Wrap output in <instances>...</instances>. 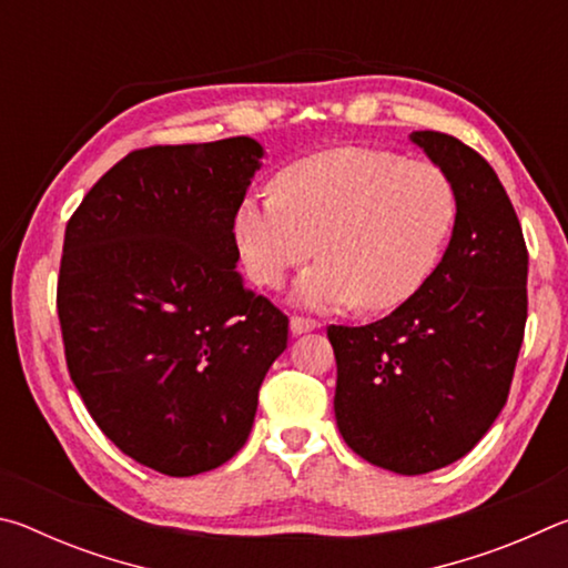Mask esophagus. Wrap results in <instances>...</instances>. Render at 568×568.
Masks as SVG:
<instances>
[{
  "label": "esophagus",
  "mask_w": 568,
  "mask_h": 568,
  "mask_svg": "<svg viewBox=\"0 0 568 568\" xmlns=\"http://www.w3.org/2000/svg\"><path fill=\"white\" fill-rule=\"evenodd\" d=\"M315 328H321L318 321H311V318H291V333L293 335H303V333H311Z\"/></svg>",
  "instance_id": "1"
}]
</instances>
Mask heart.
I'll use <instances>...</instances> for the list:
<instances>
[{"mask_svg":"<svg viewBox=\"0 0 568 568\" xmlns=\"http://www.w3.org/2000/svg\"><path fill=\"white\" fill-rule=\"evenodd\" d=\"M458 220V192L444 168L393 152L338 148L303 158L250 192L233 215V240L247 277L277 287L297 277L293 303L307 311L383 313L416 295L440 263Z\"/></svg>","mask_w":568,"mask_h":568,"instance_id":"b5f03b06","label":"heart"}]
</instances>
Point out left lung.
I'll return each instance as SVG.
<instances>
[{"label":"left lung","instance_id":"obj_1","mask_svg":"<svg viewBox=\"0 0 568 568\" xmlns=\"http://www.w3.org/2000/svg\"><path fill=\"white\" fill-rule=\"evenodd\" d=\"M408 140L448 172L458 220L434 275L376 323L331 325L335 420L355 454L400 476L464 458L508 398L526 328L528 253L494 168L464 142Z\"/></svg>","mask_w":568,"mask_h":568}]
</instances>
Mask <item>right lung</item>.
Masks as SVG:
<instances>
[{
  "mask_svg": "<svg viewBox=\"0 0 568 568\" xmlns=\"http://www.w3.org/2000/svg\"><path fill=\"white\" fill-rule=\"evenodd\" d=\"M265 150L253 138L134 150L64 230L57 313L67 368L124 456L197 476L245 446L287 318L247 291L233 215Z\"/></svg>",
  "mask_w": 568,
  "mask_h": 568,
  "instance_id": "obj_1",
  "label": "right lung"
}]
</instances>
